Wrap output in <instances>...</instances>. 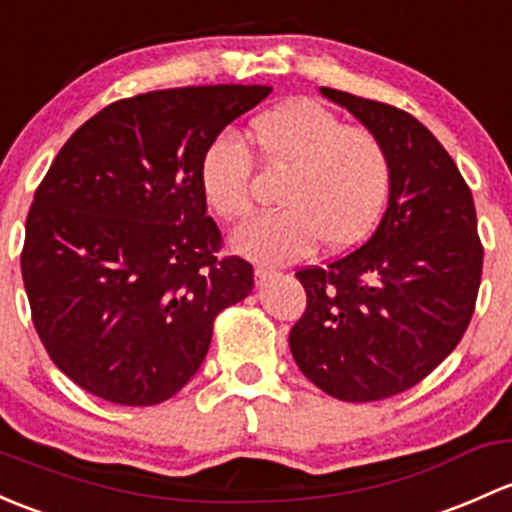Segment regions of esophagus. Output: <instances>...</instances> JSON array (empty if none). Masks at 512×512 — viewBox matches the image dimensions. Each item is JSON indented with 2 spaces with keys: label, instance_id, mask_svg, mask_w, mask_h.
Segmentation results:
<instances>
[{
  "label": "esophagus",
  "instance_id": "obj_1",
  "mask_svg": "<svg viewBox=\"0 0 512 512\" xmlns=\"http://www.w3.org/2000/svg\"><path fill=\"white\" fill-rule=\"evenodd\" d=\"M277 270H274V267H267V265H257L255 267V282L257 284H265V282H270V279H274L277 277Z\"/></svg>",
  "mask_w": 512,
  "mask_h": 512
}]
</instances>
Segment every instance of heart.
Listing matches in <instances>:
<instances>
[{
    "label": "heart",
    "mask_w": 512,
    "mask_h": 512,
    "mask_svg": "<svg viewBox=\"0 0 512 512\" xmlns=\"http://www.w3.org/2000/svg\"><path fill=\"white\" fill-rule=\"evenodd\" d=\"M250 147L267 169L287 176L279 186L284 208L257 215L233 235L240 255L279 265L321 240L346 250L373 233L392 186L390 152L373 129L346 125L314 100H289L252 120ZM198 184L218 218H245L252 211L250 149L235 134H218L198 164Z\"/></svg>",
    "instance_id": "b5f03b06"
}]
</instances>
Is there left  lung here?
Returning <instances> with one entry per match:
<instances>
[{"mask_svg":"<svg viewBox=\"0 0 512 512\" xmlns=\"http://www.w3.org/2000/svg\"><path fill=\"white\" fill-rule=\"evenodd\" d=\"M321 93L383 139L392 186L363 245L297 272L306 309L289 348L326 395L378 402L422 383L469 328L483 272L476 206L454 159L410 112Z\"/></svg>","mask_w":512,"mask_h":512,"instance_id":"obj_1","label":"left lung"}]
</instances>
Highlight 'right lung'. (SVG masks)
I'll use <instances>...</instances> for the list:
<instances>
[{"label":"right lung","mask_w":512,"mask_h":512,"mask_svg":"<svg viewBox=\"0 0 512 512\" xmlns=\"http://www.w3.org/2000/svg\"><path fill=\"white\" fill-rule=\"evenodd\" d=\"M270 85H188L117 100L53 159L26 215L21 277L58 370L127 407L196 375L213 321L252 292V265L220 257L198 164Z\"/></svg>","instance_id":"add662e5"}]
</instances>
